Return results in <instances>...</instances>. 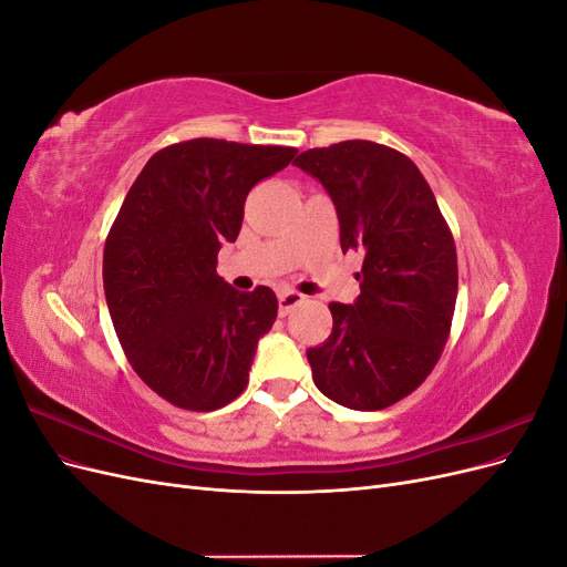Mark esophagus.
I'll return each mask as SVG.
<instances>
[{
    "instance_id": "34e87169",
    "label": "esophagus",
    "mask_w": 567,
    "mask_h": 567,
    "mask_svg": "<svg viewBox=\"0 0 567 567\" xmlns=\"http://www.w3.org/2000/svg\"><path fill=\"white\" fill-rule=\"evenodd\" d=\"M300 302H305V296L298 293V290H281V293H279V312L288 315Z\"/></svg>"
}]
</instances>
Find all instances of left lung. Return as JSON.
I'll return each instance as SVG.
<instances>
[{
    "instance_id": "left-lung-1",
    "label": "left lung",
    "mask_w": 567,
    "mask_h": 567,
    "mask_svg": "<svg viewBox=\"0 0 567 567\" xmlns=\"http://www.w3.org/2000/svg\"><path fill=\"white\" fill-rule=\"evenodd\" d=\"M329 192L342 252L364 255L352 305L331 302L333 331L307 350L326 398L379 411L414 392L450 338L458 269L454 236L431 186L404 153L350 140L300 153Z\"/></svg>"
}]
</instances>
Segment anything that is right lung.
Wrapping results in <instances>:
<instances>
[{"mask_svg": "<svg viewBox=\"0 0 567 567\" xmlns=\"http://www.w3.org/2000/svg\"><path fill=\"white\" fill-rule=\"evenodd\" d=\"M296 153L203 136L153 153L127 192L104 248L106 302L132 369L169 404L215 411L246 390L279 300L234 290L217 252L241 231L250 188Z\"/></svg>", "mask_w": 567, "mask_h": 567, "instance_id": "right-lung-1", "label": "right lung"}]
</instances>
